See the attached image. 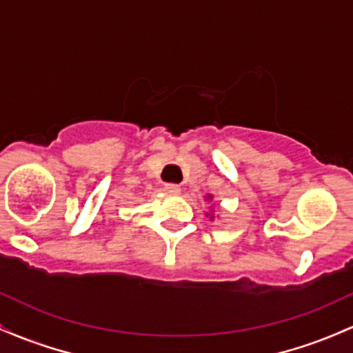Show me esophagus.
<instances>
[{
	"label": "esophagus",
	"instance_id": "obj_1",
	"mask_svg": "<svg viewBox=\"0 0 353 353\" xmlns=\"http://www.w3.org/2000/svg\"><path fill=\"white\" fill-rule=\"evenodd\" d=\"M165 190L168 193H173V195H178V193L181 192V188H180V185H175V183H166L165 185Z\"/></svg>",
	"mask_w": 353,
	"mask_h": 353
}]
</instances>
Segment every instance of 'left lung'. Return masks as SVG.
Listing matches in <instances>:
<instances>
[{
  "label": "left lung",
  "instance_id": "left-lung-1",
  "mask_svg": "<svg viewBox=\"0 0 353 353\" xmlns=\"http://www.w3.org/2000/svg\"><path fill=\"white\" fill-rule=\"evenodd\" d=\"M208 198H212V196H208ZM210 219H213V216H210Z\"/></svg>",
  "mask_w": 353,
  "mask_h": 353
}]
</instances>
